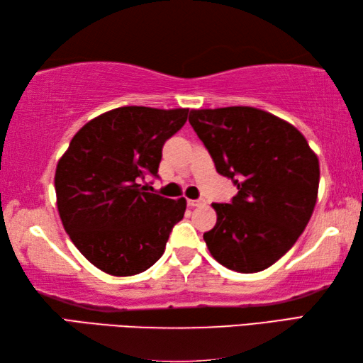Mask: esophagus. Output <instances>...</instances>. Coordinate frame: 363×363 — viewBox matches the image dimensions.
<instances>
[{
	"label": "esophagus",
	"mask_w": 363,
	"mask_h": 363,
	"mask_svg": "<svg viewBox=\"0 0 363 363\" xmlns=\"http://www.w3.org/2000/svg\"><path fill=\"white\" fill-rule=\"evenodd\" d=\"M204 203H206L204 199H187L189 207H198V206H203Z\"/></svg>",
	"instance_id": "1"
}]
</instances>
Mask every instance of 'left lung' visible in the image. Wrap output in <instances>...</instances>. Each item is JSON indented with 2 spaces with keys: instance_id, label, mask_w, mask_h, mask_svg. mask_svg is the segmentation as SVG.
<instances>
[{
  "instance_id": "obj_1",
  "label": "left lung",
  "mask_w": 363,
  "mask_h": 363,
  "mask_svg": "<svg viewBox=\"0 0 363 363\" xmlns=\"http://www.w3.org/2000/svg\"><path fill=\"white\" fill-rule=\"evenodd\" d=\"M189 121L217 172L238 190L230 203L212 204L217 225L204 233L207 248L238 273L272 267L312 217L318 157L295 126L256 107L190 111Z\"/></svg>"
}]
</instances>
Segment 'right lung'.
I'll return each mask as SVG.
<instances>
[{
  "label": "right lung",
  "instance_id": "add662e5",
  "mask_svg": "<svg viewBox=\"0 0 363 363\" xmlns=\"http://www.w3.org/2000/svg\"><path fill=\"white\" fill-rule=\"evenodd\" d=\"M189 109L126 106L90 120L60 157L54 187L62 225L89 262L112 276H133L162 257L186 199L142 186L159 177L162 146Z\"/></svg>",
  "mask_w": 363,
  "mask_h": 363
}]
</instances>
